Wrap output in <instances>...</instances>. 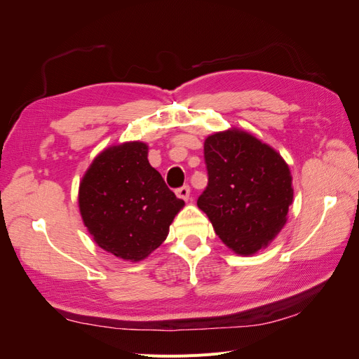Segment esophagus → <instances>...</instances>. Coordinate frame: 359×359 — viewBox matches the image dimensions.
Wrapping results in <instances>:
<instances>
[{
  "label": "esophagus",
  "instance_id": "obj_1",
  "mask_svg": "<svg viewBox=\"0 0 359 359\" xmlns=\"http://www.w3.org/2000/svg\"><path fill=\"white\" fill-rule=\"evenodd\" d=\"M177 196H178L180 199L187 202L189 198H190V187H189V186H182L181 189H178V190H177Z\"/></svg>",
  "mask_w": 359,
  "mask_h": 359
}]
</instances>
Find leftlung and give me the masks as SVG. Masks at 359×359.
Segmentation results:
<instances>
[{"instance_id": "1", "label": "left lung", "mask_w": 359, "mask_h": 359, "mask_svg": "<svg viewBox=\"0 0 359 359\" xmlns=\"http://www.w3.org/2000/svg\"><path fill=\"white\" fill-rule=\"evenodd\" d=\"M208 187L198 206L227 248L252 256L266 248L287 222L293 199L285 158L245 130L232 127L203 142Z\"/></svg>"}]
</instances>
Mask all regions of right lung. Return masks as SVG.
I'll use <instances>...</instances> for the list:
<instances>
[{
	"mask_svg": "<svg viewBox=\"0 0 359 359\" xmlns=\"http://www.w3.org/2000/svg\"><path fill=\"white\" fill-rule=\"evenodd\" d=\"M79 211L94 243L119 259L139 262L166 240L184 208L149 165L145 142L104 148L79 184Z\"/></svg>",
	"mask_w": 359,
	"mask_h": 359,
	"instance_id": "right-lung-1",
	"label": "right lung"
}]
</instances>
